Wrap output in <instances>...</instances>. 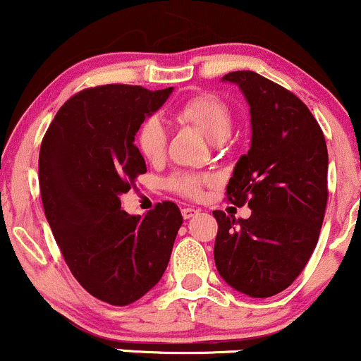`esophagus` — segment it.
Here are the masks:
<instances>
[{
    "instance_id": "obj_1",
    "label": "esophagus",
    "mask_w": 361,
    "mask_h": 361,
    "mask_svg": "<svg viewBox=\"0 0 361 361\" xmlns=\"http://www.w3.org/2000/svg\"><path fill=\"white\" fill-rule=\"evenodd\" d=\"M198 212H200V210H197V208H192V207H185V208H181V215H183V219H185V220L192 219V216L197 215Z\"/></svg>"
}]
</instances>
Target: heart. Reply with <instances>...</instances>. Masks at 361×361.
Listing matches in <instances>:
<instances>
[{"label":"heart","mask_w":361,"mask_h":361,"mask_svg":"<svg viewBox=\"0 0 361 361\" xmlns=\"http://www.w3.org/2000/svg\"><path fill=\"white\" fill-rule=\"evenodd\" d=\"M173 117L181 124L193 126L212 142H222L232 129V112L222 99L214 94H197L178 104ZM136 147L147 163H159L166 151V133L158 119L151 117L139 126ZM214 183V176L205 173L176 171L166 180V188L180 197L197 200L203 188Z\"/></svg>","instance_id":"obj_1"}]
</instances>
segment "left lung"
Instances as JSON below:
<instances>
[{"label": "left lung", "mask_w": 361, "mask_h": 361, "mask_svg": "<svg viewBox=\"0 0 361 361\" xmlns=\"http://www.w3.org/2000/svg\"><path fill=\"white\" fill-rule=\"evenodd\" d=\"M224 80L250 106L252 145L227 185V200L249 205V219L215 210V266L233 289L271 298L289 288L318 244L328 203V149L307 106L290 90L250 71Z\"/></svg>", "instance_id": "left-lung-1"}]
</instances>
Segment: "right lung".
Listing matches in <instances>:
<instances>
[{"mask_svg": "<svg viewBox=\"0 0 361 361\" xmlns=\"http://www.w3.org/2000/svg\"><path fill=\"white\" fill-rule=\"evenodd\" d=\"M173 87H89L72 95L43 136L38 176L45 216L72 276L94 298L128 306L166 271L178 228L173 202L145 216L121 210V195L146 173L134 136Z\"/></svg>", "mask_w": 361, "mask_h": 361, "instance_id": "1", "label": "right lung"}]
</instances>
